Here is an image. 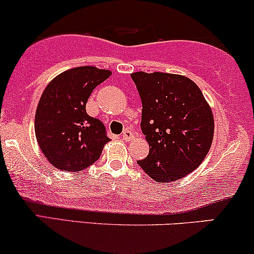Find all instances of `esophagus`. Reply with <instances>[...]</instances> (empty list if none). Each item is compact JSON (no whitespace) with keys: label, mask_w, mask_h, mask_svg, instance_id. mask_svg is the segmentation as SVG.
I'll list each match as a JSON object with an SVG mask.
<instances>
[{"label":"esophagus","mask_w":254,"mask_h":254,"mask_svg":"<svg viewBox=\"0 0 254 254\" xmlns=\"http://www.w3.org/2000/svg\"><path fill=\"white\" fill-rule=\"evenodd\" d=\"M133 137H134V134L131 133V131H130L129 129H126V130H125L124 133H123V138H124L125 141L129 142V141L133 140Z\"/></svg>","instance_id":"obj_1"}]
</instances>
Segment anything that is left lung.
<instances>
[{
	"mask_svg": "<svg viewBox=\"0 0 254 254\" xmlns=\"http://www.w3.org/2000/svg\"><path fill=\"white\" fill-rule=\"evenodd\" d=\"M142 100L141 128L149 155L137 161L157 183L182 179L199 166L214 137L209 104L192 79L169 72L130 75Z\"/></svg>",
	"mask_w": 254,
	"mask_h": 254,
	"instance_id": "left-lung-1",
	"label": "left lung"
}]
</instances>
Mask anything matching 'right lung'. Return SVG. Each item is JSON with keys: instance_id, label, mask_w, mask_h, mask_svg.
<instances>
[{"instance_id": "add662e5", "label": "right lung", "mask_w": 254, "mask_h": 254, "mask_svg": "<svg viewBox=\"0 0 254 254\" xmlns=\"http://www.w3.org/2000/svg\"><path fill=\"white\" fill-rule=\"evenodd\" d=\"M112 71L93 65L68 69L45 88L38 103L34 131L45 157L62 171L84 170L100 157L110 138L102 121L88 116L93 89Z\"/></svg>"}]
</instances>
